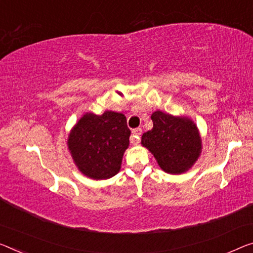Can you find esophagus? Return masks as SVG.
<instances>
[{
  "mask_svg": "<svg viewBox=\"0 0 253 253\" xmlns=\"http://www.w3.org/2000/svg\"><path fill=\"white\" fill-rule=\"evenodd\" d=\"M142 133V129L141 127H135V129L132 130V135L130 141L132 145H137L140 141V135Z\"/></svg>",
  "mask_w": 253,
  "mask_h": 253,
  "instance_id": "34e87169",
  "label": "esophagus"
}]
</instances>
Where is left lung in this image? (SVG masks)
I'll return each instance as SVG.
<instances>
[{
    "label": "left lung",
    "instance_id": "left-lung-1",
    "mask_svg": "<svg viewBox=\"0 0 253 253\" xmlns=\"http://www.w3.org/2000/svg\"><path fill=\"white\" fill-rule=\"evenodd\" d=\"M153 129L142 134L141 143L165 172L181 174L199 157L201 140L192 121L157 111L151 115Z\"/></svg>",
    "mask_w": 253,
    "mask_h": 253
}]
</instances>
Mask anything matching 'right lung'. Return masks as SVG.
<instances>
[{
	"label": "right lung",
	"instance_id": "add662e5",
	"mask_svg": "<svg viewBox=\"0 0 253 253\" xmlns=\"http://www.w3.org/2000/svg\"><path fill=\"white\" fill-rule=\"evenodd\" d=\"M131 131L122 113H87L69 135L68 145L81 172L94 180L110 178L121 169Z\"/></svg>",
	"mask_w": 253,
	"mask_h": 253
}]
</instances>
